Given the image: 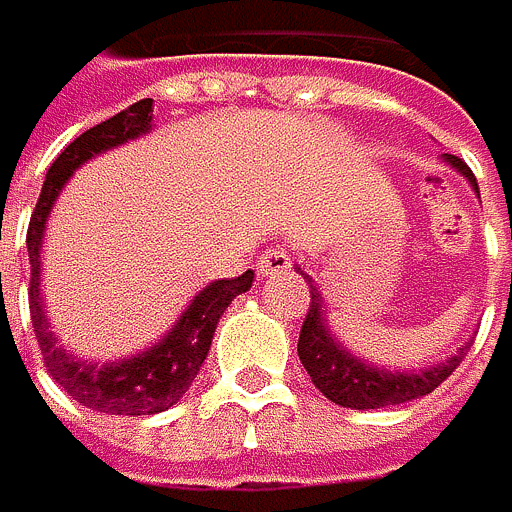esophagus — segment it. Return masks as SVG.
Wrapping results in <instances>:
<instances>
[{
	"label": "esophagus",
	"mask_w": 512,
	"mask_h": 512,
	"mask_svg": "<svg viewBox=\"0 0 512 512\" xmlns=\"http://www.w3.org/2000/svg\"><path fill=\"white\" fill-rule=\"evenodd\" d=\"M285 270H291V254L285 248L276 245V248H267L261 254V261H258V273L261 276H279Z\"/></svg>",
	"instance_id": "34e87169"
}]
</instances>
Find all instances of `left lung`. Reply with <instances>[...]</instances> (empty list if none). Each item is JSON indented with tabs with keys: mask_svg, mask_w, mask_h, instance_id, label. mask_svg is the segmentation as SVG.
I'll return each mask as SVG.
<instances>
[{
	"mask_svg": "<svg viewBox=\"0 0 512 512\" xmlns=\"http://www.w3.org/2000/svg\"><path fill=\"white\" fill-rule=\"evenodd\" d=\"M442 159H445V165L455 168L461 178H467V184L479 196L473 171L451 153H442ZM294 270H298L310 285V310L301 325L298 356H301V365L307 368L310 381L316 384V390L325 399H331L334 405L365 411V408H390V405L421 399V396L433 393L467 356V344H461L448 359L424 365V368H384L368 359H359L347 344L334 338V331L325 319V298L319 294L313 276L304 273L301 267H294Z\"/></svg>",
	"mask_w": 512,
	"mask_h": 512,
	"instance_id": "obj_1",
	"label": "left lung"
}]
</instances>
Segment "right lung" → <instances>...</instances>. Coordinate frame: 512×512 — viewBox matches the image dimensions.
<instances>
[{"label": "right lung", "instance_id": "right-lung-1", "mask_svg": "<svg viewBox=\"0 0 512 512\" xmlns=\"http://www.w3.org/2000/svg\"><path fill=\"white\" fill-rule=\"evenodd\" d=\"M153 131V101L131 104L128 110L116 113L113 119L82 131L64 153L57 156L45 174V184L36 202V211L27 230V251H30V316L39 350L45 356V368L51 378L61 384L76 402L107 415H159V411L178 405L184 393L190 390L193 378L211 350L214 328L224 310L233 304V298L245 294L254 282V273L245 270L236 279H214L196 298L184 307L162 338L150 344L141 353L119 356L110 362L79 359L64 344H57V334L51 331L48 310L42 301V239L45 224L51 218V208L57 196L64 193L76 168H82L88 159L101 156L107 150H116L128 141H137Z\"/></svg>", "mask_w": 512, "mask_h": 512}]
</instances>
